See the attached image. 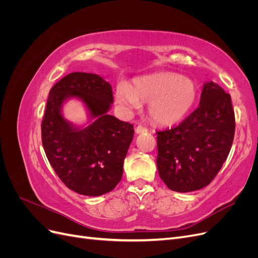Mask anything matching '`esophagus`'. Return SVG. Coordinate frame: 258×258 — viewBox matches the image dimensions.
<instances>
[{"label": "esophagus", "instance_id": "34e87169", "mask_svg": "<svg viewBox=\"0 0 258 258\" xmlns=\"http://www.w3.org/2000/svg\"><path fill=\"white\" fill-rule=\"evenodd\" d=\"M148 130L146 127H144L143 124H138L137 128H136V134L140 135V134H146Z\"/></svg>", "mask_w": 258, "mask_h": 258}]
</instances>
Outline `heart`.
<instances>
[{
  "label": "heart",
  "mask_w": 258,
  "mask_h": 258,
  "mask_svg": "<svg viewBox=\"0 0 258 258\" xmlns=\"http://www.w3.org/2000/svg\"><path fill=\"white\" fill-rule=\"evenodd\" d=\"M197 86L191 80L173 72H158L138 77L128 85L118 84L115 102L124 112L139 110L150 103L151 118L162 126L183 119L197 100Z\"/></svg>",
  "instance_id": "b5f03b06"
}]
</instances>
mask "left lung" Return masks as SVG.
Masks as SVG:
<instances>
[{"label":"left lung","instance_id":"8db88e82","mask_svg":"<svg viewBox=\"0 0 258 258\" xmlns=\"http://www.w3.org/2000/svg\"><path fill=\"white\" fill-rule=\"evenodd\" d=\"M229 93L206 83L200 104L178 126L157 132V168L168 188L188 192L213 181L228 157L235 137Z\"/></svg>","mask_w":258,"mask_h":258}]
</instances>
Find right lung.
I'll return each mask as SVG.
<instances>
[{
    "instance_id": "right-lung-1",
    "label": "right lung",
    "mask_w": 258,
    "mask_h": 258,
    "mask_svg": "<svg viewBox=\"0 0 258 258\" xmlns=\"http://www.w3.org/2000/svg\"><path fill=\"white\" fill-rule=\"evenodd\" d=\"M71 97L88 107L91 124L77 127L61 115ZM112 86L97 74L74 72L49 91L42 121V143L54 172L71 190L85 196L110 192L120 182L134 126L108 115Z\"/></svg>"
}]
</instances>
